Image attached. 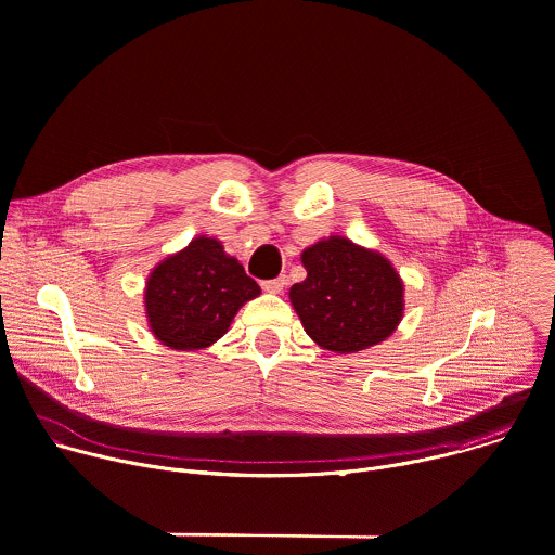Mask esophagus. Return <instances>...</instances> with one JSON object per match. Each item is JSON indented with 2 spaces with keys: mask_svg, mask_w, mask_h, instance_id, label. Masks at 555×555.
<instances>
[{
  "mask_svg": "<svg viewBox=\"0 0 555 555\" xmlns=\"http://www.w3.org/2000/svg\"><path fill=\"white\" fill-rule=\"evenodd\" d=\"M287 285V279H285V274L283 276H276V279H270V281H263L261 283V287L266 289V292H272V294H279V292H283V287Z\"/></svg>",
  "mask_w": 555,
  "mask_h": 555,
  "instance_id": "esophagus-1",
  "label": "esophagus"
}]
</instances>
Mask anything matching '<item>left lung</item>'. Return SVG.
I'll return each instance as SVG.
<instances>
[{"instance_id":"1","label":"left lung","mask_w":555,"mask_h":555,"mask_svg":"<svg viewBox=\"0 0 555 555\" xmlns=\"http://www.w3.org/2000/svg\"><path fill=\"white\" fill-rule=\"evenodd\" d=\"M307 279L289 300L305 332L323 349L356 353L386 340L404 313L400 274L377 253L330 236L302 255Z\"/></svg>"}]
</instances>
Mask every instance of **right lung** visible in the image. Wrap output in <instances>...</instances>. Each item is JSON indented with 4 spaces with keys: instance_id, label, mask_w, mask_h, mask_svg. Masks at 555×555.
<instances>
[{
    "instance_id": "right-lung-1",
    "label": "right lung",
    "mask_w": 555,
    "mask_h": 555,
    "mask_svg": "<svg viewBox=\"0 0 555 555\" xmlns=\"http://www.w3.org/2000/svg\"><path fill=\"white\" fill-rule=\"evenodd\" d=\"M244 266L210 236H197L157 266L144 292L149 325L171 349L195 351L219 340L240 307L259 296Z\"/></svg>"
}]
</instances>
